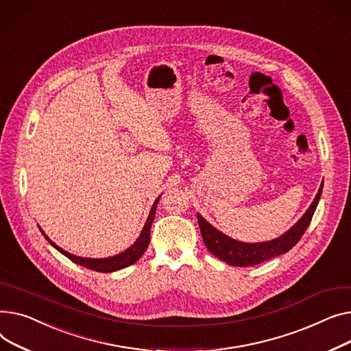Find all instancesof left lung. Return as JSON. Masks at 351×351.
<instances>
[{
	"mask_svg": "<svg viewBox=\"0 0 351 351\" xmlns=\"http://www.w3.org/2000/svg\"><path fill=\"white\" fill-rule=\"evenodd\" d=\"M322 190H323V184L320 185L319 193L316 194V198L313 199L312 205L304 213V215L298 221V223H295L292 228L282 237L269 242L245 243V242L235 241L230 237L223 235L218 230H215L213 225H210L199 214H197L204 243L214 256L232 266H254L267 259H272L275 256L286 254L299 242V239L303 237L304 231L307 230V226L311 225V221L313 218V214L316 211V207L322 195Z\"/></svg>",
	"mask_w": 351,
	"mask_h": 351,
	"instance_id": "left-lung-1",
	"label": "left lung"
}]
</instances>
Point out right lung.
I'll return each mask as SVG.
<instances>
[{
    "label": "right lung",
    "instance_id": "obj_1",
    "mask_svg": "<svg viewBox=\"0 0 351 351\" xmlns=\"http://www.w3.org/2000/svg\"><path fill=\"white\" fill-rule=\"evenodd\" d=\"M160 197L154 201L153 207H152V211H150V215L146 221V225H144V228L138 237V239L130 246V248L125 252H121L116 256H112V258H105V259H90V258H80V256H75L66 251H64L62 248H59L58 245H55L44 232L45 238L49 241V243L53 246L55 250H58L62 255H65L66 258H69L72 262L84 266V267H88V269H92V271H96V272H103V274H109V272H114V271H119V269H123V267H126L129 265H133L136 261H138L141 258V255L144 254V251L147 250L149 246V242H150V228H152V222L156 217V208H157V202H158Z\"/></svg>",
    "mask_w": 351,
    "mask_h": 351
}]
</instances>
